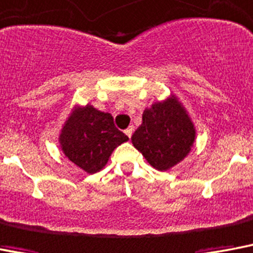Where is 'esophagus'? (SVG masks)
Instances as JSON below:
<instances>
[{"instance_id":"1","label":"esophagus","mask_w":253,"mask_h":253,"mask_svg":"<svg viewBox=\"0 0 253 253\" xmlns=\"http://www.w3.org/2000/svg\"><path fill=\"white\" fill-rule=\"evenodd\" d=\"M132 132H133V126H130V127H128V128H127L126 131H125V133H126V135L128 137L132 136Z\"/></svg>"}]
</instances>
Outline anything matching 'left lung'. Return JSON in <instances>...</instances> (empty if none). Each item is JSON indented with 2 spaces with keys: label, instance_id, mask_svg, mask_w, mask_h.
Returning <instances> with one entry per match:
<instances>
[{
  "label": "left lung",
  "instance_id": "obj_1",
  "mask_svg": "<svg viewBox=\"0 0 253 253\" xmlns=\"http://www.w3.org/2000/svg\"><path fill=\"white\" fill-rule=\"evenodd\" d=\"M195 139L194 122L183 104L171 93L145 109L131 141L152 168L166 171L186 159Z\"/></svg>",
  "mask_w": 253,
  "mask_h": 253
}]
</instances>
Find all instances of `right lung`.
Listing matches in <instances>:
<instances>
[{"label": "right lung", "instance_id": "right-lung-1", "mask_svg": "<svg viewBox=\"0 0 253 253\" xmlns=\"http://www.w3.org/2000/svg\"><path fill=\"white\" fill-rule=\"evenodd\" d=\"M127 140L114 126L112 114L100 112L91 104L74 106L58 136L63 155L88 174L104 169L113 151Z\"/></svg>", "mask_w": 253, "mask_h": 253}]
</instances>
